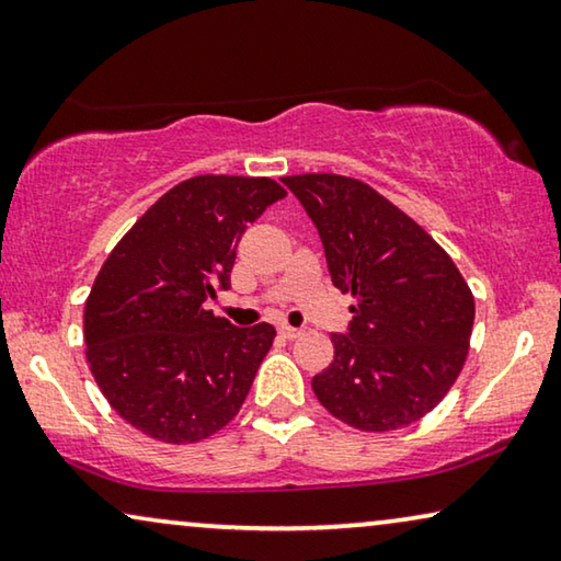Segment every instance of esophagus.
<instances>
[{
  "label": "esophagus",
  "mask_w": 561,
  "mask_h": 561,
  "mask_svg": "<svg viewBox=\"0 0 561 561\" xmlns=\"http://www.w3.org/2000/svg\"><path fill=\"white\" fill-rule=\"evenodd\" d=\"M278 331H280V336H286V339H298L300 334H304V331L288 327V323H283V327H280Z\"/></svg>",
  "instance_id": "esophagus-1"
}]
</instances>
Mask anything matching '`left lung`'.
<instances>
[{"instance_id":"8db88e82","label":"left lung","mask_w":561,"mask_h":561,"mask_svg":"<svg viewBox=\"0 0 561 561\" xmlns=\"http://www.w3.org/2000/svg\"><path fill=\"white\" fill-rule=\"evenodd\" d=\"M296 194L321 234L329 273L352 294L354 319L334 334V362L311 387L336 420L387 433L425 417L468 356L476 304L450 255L369 184L296 174Z\"/></svg>"}]
</instances>
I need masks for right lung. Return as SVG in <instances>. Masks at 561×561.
<instances>
[{
  "mask_svg": "<svg viewBox=\"0 0 561 561\" xmlns=\"http://www.w3.org/2000/svg\"><path fill=\"white\" fill-rule=\"evenodd\" d=\"M283 197L267 176H192L111 250L85 300V356L111 408L144 435L199 443L240 412L275 329L232 327L207 300L230 288L245 227Z\"/></svg>",
  "mask_w": 561,
  "mask_h": 561,
  "instance_id": "1",
  "label": "right lung"
}]
</instances>
